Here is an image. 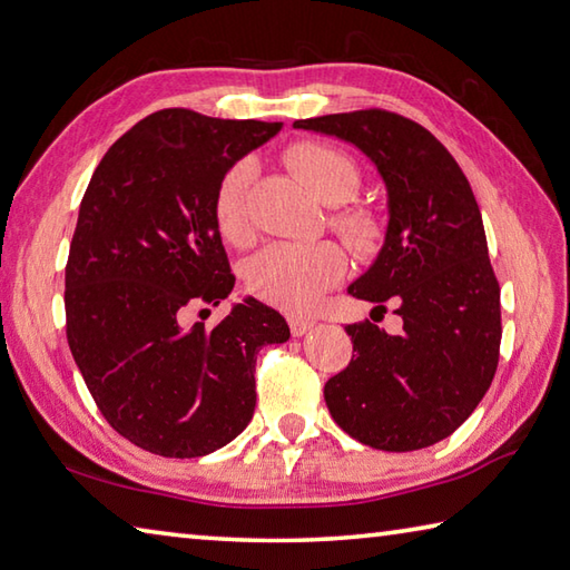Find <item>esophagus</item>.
I'll return each instance as SVG.
<instances>
[{
    "instance_id": "1",
    "label": "esophagus",
    "mask_w": 570,
    "mask_h": 570,
    "mask_svg": "<svg viewBox=\"0 0 570 570\" xmlns=\"http://www.w3.org/2000/svg\"><path fill=\"white\" fill-rule=\"evenodd\" d=\"M287 325H289V332H293V337H303L315 327V322L307 317H287Z\"/></svg>"
}]
</instances>
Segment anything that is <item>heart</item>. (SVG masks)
Listing matches in <instances>:
<instances>
[{
	"mask_svg": "<svg viewBox=\"0 0 570 570\" xmlns=\"http://www.w3.org/2000/svg\"><path fill=\"white\" fill-rule=\"evenodd\" d=\"M285 160L289 170L330 206L347 203L362 186L354 158L332 146L295 144L287 148ZM255 178V160L240 158L228 166L213 193V220L223 238L233 245H245L253 238L250 196ZM330 225L357 257L377 255L386 238L384 218L367 206L340 208L332 213ZM347 265V253L335 240L273 243L245 265V285L267 305L285 313H305L345 277Z\"/></svg>",
	"mask_w": 570,
	"mask_h": 570,
	"instance_id": "obj_1",
	"label": "heart"
}]
</instances>
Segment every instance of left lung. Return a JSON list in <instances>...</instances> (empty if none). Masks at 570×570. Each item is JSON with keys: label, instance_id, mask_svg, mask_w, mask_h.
Listing matches in <instances>:
<instances>
[{"label": "left lung", "instance_id": "8db88e82", "mask_svg": "<svg viewBox=\"0 0 570 570\" xmlns=\"http://www.w3.org/2000/svg\"><path fill=\"white\" fill-rule=\"evenodd\" d=\"M295 128L350 141L390 193L384 248L350 295L402 317L400 335L347 325L352 360L325 384L332 419L382 452L432 446L466 422L497 374L501 289L464 170L406 116L362 109L299 118Z\"/></svg>", "mask_w": 570, "mask_h": 570}]
</instances>
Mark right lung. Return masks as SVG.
<instances>
[{"instance_id":"obj_1","label":"right lung","mask_w":570,"mask_h":570,"mask_svg":"<svg viewBox=\"0 0 570 570\" xmlns=\"http://www.w3.org/2000/svg\"><path fill=\"white\" fill-rule=\"evenodd\" d=\"M281 126L156 111L106 151L83 193L63 289L69 350L106 422L146 452L193 459L233 442L253 419L257 352L289 337L255 297L210 330L180 325L230 295L213 193Z\"/></svg>"}]
</instances>
